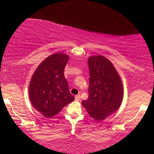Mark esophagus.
<instances>
[{"instance_id":"34e87169","label":"esophagus","mask_w":154,"mask_h":154,"mask_svg":"<svg viewBox=\"0 0 154 154\" xmlns=\"http://www.w3.org/2000/svg\"><path fill=\"white\" fill-rule=\"evenodd\" d=\"M80 98H81L80 95H75V100H77V101H79V100H80Z\"/></svg>"}]
</instances>
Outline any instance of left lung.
<instances>
[{
  "mask_svg": "<svg viewBox=\"0 0 154 154\" xmlns=\"http://www.w3.org/2000/svg\"><path fill=\"white\" fill-rule=\"evenodd\" d=\"M88 66L89 95L82 104L92 118L101 121L116 112L121 106L123 85L114 65L101 55L90 56Z\"/></svg>",
  "mask_w": 154,
  "mask_h": 154,
  "instance_id": "8db88e82",
  "label": "left lung"
}]
</instances>
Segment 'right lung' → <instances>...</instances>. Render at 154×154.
I'll return each instance as SVG.
<instances>
[{
    "instance_id": "obj_1",
    "label": "right lung",
    "mask_w": 154,
    "mask_h": 154,
    "mask_svg": "<svg viewBox=\"0 0 154 154\" xmlns=\"http://www.w3.org/2000/svg\"><path fill=\"white\" fill-rule=\"evenodd\" d=\"M69 60L64 54L49 56L39 65L31 78L29 99L33 107L45 117H52L75 100L70 93L63 70Z\"/></svg>"
}]
</instances>
